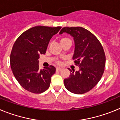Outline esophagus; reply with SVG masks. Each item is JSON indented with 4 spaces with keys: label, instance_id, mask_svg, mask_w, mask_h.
<instances>
[{
    "label": "esophagus",
    "instance_id": "1",
    "mask_svg": "<svg viewBox=\"0 0 120 120\" xmlns=\"http://www.w3.org/2000/svg\"><path fill=\"white\" fill-rule=\"evenodd\" d=\"M56 70H57V71H60L62 70V68H59V67H57L56 68Z\"/></svg>",
    "mask_w": 120,
    "mask_h": 120
}]
</instances>
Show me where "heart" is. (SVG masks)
Wrapping results in <instances>:
<instances>
[{
	"label": "heart",
	"instance_id": "b5f03b06",
	"mask_svg": "<svg viewBox=\"0 0 120 120\" xmlns=\"http://www.w3.org/2000/svg\"><path fill=\"white\" fill-rule=\"evenodd\" d=\"M68 40V38H61V40H60V43L62 42V41H64V40Z\"/></svg>",
	"mask_w": 120,
	"mask_h": 120
}]
</instances>
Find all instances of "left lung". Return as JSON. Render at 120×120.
Segmentation results:
<instances>
[{
	"label": "left lung",
	"mask_w": 120,
	"mask_h": 120,
	"mask_svg": "<svg viewBox=\"0 0 120 120\" xmlns=\"http://www.w3.org/2000/svg\"><path fill=\"white\" fill-rule=\"evenodd\" d=\"M70 34L74 38L75 48L72 59L80 69L70 71L69 77L64 80L69 91L83 94L91 90L98 83L104 72L106 57L101 44L90 31L82 27H64L59 34Z\"/></svg>",
	"instance_id": "1"
}]
</instances>
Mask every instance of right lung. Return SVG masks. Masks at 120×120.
<instances>
[{"label": "right lung", "mask_w": 120, "mask_h": 120, "mask_svg": "<svg viewBox=\"0 0 120 120\" xmlns=\"http://www.w3.org/2000/svg\"><path fill=\"white\" fill-rule=\"evenodd\" d=\"M61 26H37L25 31L14 43L10 55V64L14 77L24 89L34 94L42 93L50 86L56 72L53 66L39 68L40 54H45L53 35Z\"/></svg>", "instance_id": "right-lung-1"}]
</instances>
